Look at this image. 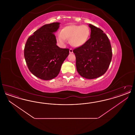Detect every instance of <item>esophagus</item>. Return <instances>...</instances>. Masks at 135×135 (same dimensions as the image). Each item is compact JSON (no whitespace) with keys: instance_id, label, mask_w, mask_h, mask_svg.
I'll use <instances>...</instances> for the list:
<instances>
[{"instance_id":"obj_1","label":"esophagus","mask_w":135,"mask_h":135,"mask_svg":"<svg viewBox=\"0 0 135 135\" xmlns=\"http://www.w3.org/2000/svg\"><path fill=\"white\" fill-rule=\"evenodd\" d=\"M69 52H70V54L73 53V50H72V49H70V50H69Z\"/></svg>"}]
</instances>
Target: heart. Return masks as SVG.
<instances>
[{"label": "heart", "instance_id": "b5f03b06", "mask_svg": "<svg viewBox=\"0 0 135 135\" xmlns=\"http://www.w3.org/2000/svg\"><path fill=\"white\" fill-rule=\"evenodd\" d=\"M90 35V28L83 25H70L65 26L56 35L59 43L64 45L67 39H70L71 45L74 47H80L89 40Z\"/></svg>", "mask_w": 135, "mask_h": 135}]
</instances>
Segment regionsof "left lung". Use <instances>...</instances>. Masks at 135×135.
<instances>
[{"mask_svg":"<svg viewBox=\"0 0 135 135\" xmlns=\"http://www.w3.org/2000/svg\"><path fill=\"white\" fill-rule=\"evenodd\" d=\"M90 38L84 45L74 49L76 66L80 76L94 79L103 75L111 61L112 52L109 39L99 28L89 24Z\"/></svg>","mask_w":135,"mask_h":135,"instance_id":"8db88e82","label":"left lung"}]
</instances>
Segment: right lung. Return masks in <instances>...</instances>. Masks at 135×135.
Wrapping results in <instances>:
<instances>
[{
  "instance_id": "add662e5",
  "label": "right lung",
  "mask_w": 135,
  "mask_h": 135,
  "mask_svg": "<svg viewBox=\"0 0 135 135\" xmlns=\"http://www.w3.org/2000/svg\"><path fill=\"white\" fill-rule=\"evenodd\" d=\"M60 24L55 22L42 26L28 38L25 46L24 57L29 70L43 80L56 77L69 55L68 49H61L57 45L54 33Z\"/></svg>"
}]
</instances>
